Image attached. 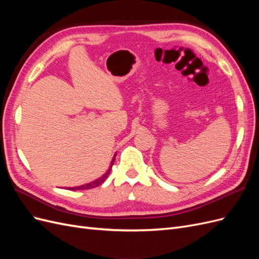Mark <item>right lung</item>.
Here are the masks:
<instances>
[{"mask_svg": "<svg viewBox=\"0 0 259 259\" xmlns=\"http://www.w3.org/2000/svg\"><path fill=\"white\" fill-rule=\"evenodd\" d=\"M115 155H116V154H115ZM115 155L113 156V159H112V161H111V163H110V166H109L108 170H107L106 173H105L103 176H101L100 178H98V179H96V180H94V182H92V183H90V184H86V185H83V186H79V187H73V188H70V190H86V189H92V188L98 187L99 185L103 184V183L105 182V180L107 179L108 175L110 174V170H111V168H112V165H113L114 160H115Z\"/></svg>", "mask_w": 259, "mask_h": 259, "instance_id": "obj_1", "label": "right lung"}]
</instances>
